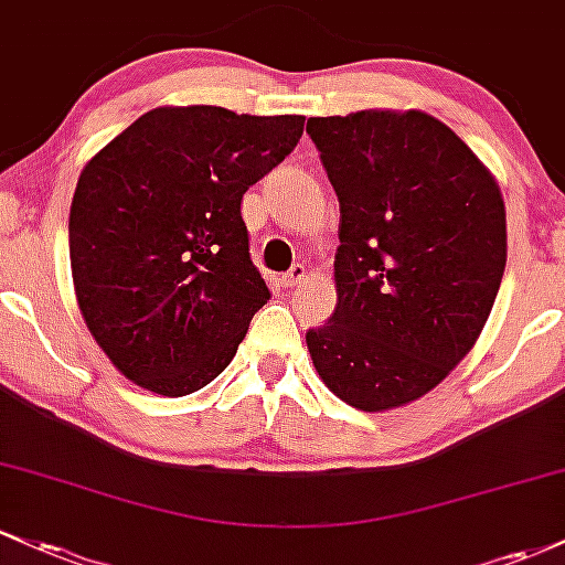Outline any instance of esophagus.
<instances>
[{
    "label": "esophagus",
    "instance_id": "34e87169",
    "mask_svg": "<svg viewBox=\"0 0 565 565\" xmlns=\"http://www.w3.org/2000/svg\"><path fill=\"white\" fill-rule=\"evenodd\" d=\"M306 276H308L306 265H295V268L289 270V273H284V276L278 278V281H281L284 289H292V287H297V284L306 281Z\"/></svg>",
    "mask_w": 565,
    "mask_h": 565
}]
</instances>
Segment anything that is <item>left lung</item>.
Listing matches in <instances>:
<instances>
[{"label":"left lung","instance_id":"left-lung-1","mask_svg":"<svg viewBox=\"0 0 565 565\" xmlns=\"http://www.w3.org/2000/svg\"><path fill=\"white\" fill-rule=\"evenodd\" d=\"M340 201L338 306L306 332L316 373L381 413L431 392L472 351L507 265L493 173L426 111L308 120Z\"/></svg>","mask_w":565,"mask_h":565}]
</instances>
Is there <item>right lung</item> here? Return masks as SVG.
Masks as SVG:
<instances>
[{
    "label": "right lung",
    "instance_id": "obj_1",
    "mask_svg": "<svg viewBox=\"0 0 565 565\" xmlns=\"http://www.w3.org/2000/svg\"><path fill=\"white\" fill-rule=\"evenodd\" d=\"M302 122L158 107L85 163L70 212L74 292L128 381L184 396L231 364L270 297L241 198L295 150Z\"/></svg>",
    "mask_w": 565,
    "mask_h": 565
}]
</instances>
